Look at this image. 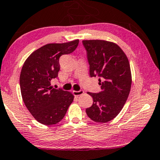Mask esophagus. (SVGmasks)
I'll use <instances>...</instances> for the list:
<instances>
[{
  "label": "esophagus",
  "mask_w": 160,
  "mask_h": 160,
  "mask_svg": "<svg viewBox=\"0 0 160 160\" xmlns=\"http://www.w3.org/2000/svg\"><path fill=\"white\" fill-rule=\"evenodd\" d=\"M72 93H73V95L75 96H78L82 95V94L84 93V91L82 90H78V91H76V90H73V91H72Z\"/></svg>",
  "instance_id": "34e87169"
}]
</instances>
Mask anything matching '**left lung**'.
<instances>
[{
  "label": "left lung",
  "mask_w": 160,
  "mask_h": 160,
  "mask_svg": "<svg viewBox=\"0 0 160 160\" xmlns=\"http://www.w3.org/2000/svg\"><path fill=\"white\" fill-rule=\"evenodd\" d=\"M90 64V76H98L102 91L88 92L93 103L86 113L92 121L105 123L120 113L131 91L129 61L117 44L104 40H84Z\"/></svg>",
  "instance_id": "1"
}]
</instances>
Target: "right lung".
I'll list each match as a JSON object with an SVG mask.
<instances>
[{
	"mask_svg": "<svg viewBox=\"0 0 160 160\" xmlns=\"http://www.w3.org/2000/svg\"><path fill=\"white\" fill-rule=\"evenodd\" d=\"M79 40L48 44L34 51L23 64L20 75V88L26 107L33 117L45 125L57 124L64 117L74 96L70 92L50 86L58 77L59 58L70 54Z\"/></svg>",
	"mask_w": 160,
	"mask_h": 160,
	"instance_id": "right-lung-1",
	"label": "right lung"
}]
</instances>
